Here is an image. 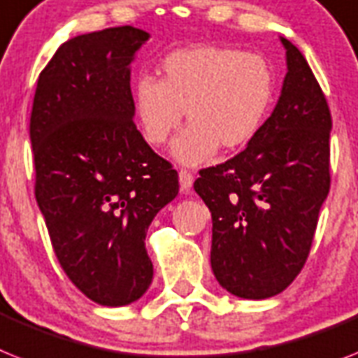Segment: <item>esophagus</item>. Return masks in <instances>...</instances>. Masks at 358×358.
<instances>
[{"label": "esophagus", "mask_w": 358, "mask_h": 358, "mask_svg": "<svg viewBox=\"0 0 358 358\" xmlns=\"http://www.w3.org/2000/svg\"><path fill=\"white\" fill-rule=\"evenodd\" d=\"M179 185H181V192H188L194 185V176L186 170H181L179 172Z\"/></svg>", "instance_id": "1"}]
</instances>
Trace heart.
Segmentation results:
<instances>
[{
  "mask_svg": "<svg viewBox=\"0 0 358 358\" xmlns=\"http://www.w3.org/2000/svg\"><path fill=\"white\" fill-rule=\"evenodd\" d=\"M276 94L273 67L259 55L220 45L177 49L162 60L161 82L141 76L133 85V111L144 141L172 144L185 166H199L225 152L241 150L264 128Z\"/></svg>",
  "mask_w": 358,
  "mask_h": 358,
  "instance_id": "1",
  "label": "heart"
}]
</instances>
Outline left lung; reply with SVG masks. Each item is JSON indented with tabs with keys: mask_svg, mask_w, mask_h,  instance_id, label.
I'll list each match as a JSON object with an SVG mask.
<instances>
[{
	"mask_svg": "<svg viewBox=\"0 0 358 358\" xmlns=\"http://www.w3.org/2000/svg\"><path fill=\"white\" fill-rule=\"evenodd\" d=\"M280 41L287 73L271 117L243 152L194 182L212 212L215 280L247 300L280 294L296 278L329 194L331 113L302 52Z\"/></svg>",
	"mask_w": 358,
	"mask_h": 358,
	"instance_id": "obj_1",
	"label": "left lung"
}]
</instances>
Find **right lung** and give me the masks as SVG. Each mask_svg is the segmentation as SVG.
I'll use <instances>...</instances> for the list:
<instances>
[{"instance_id": "obj_1", "label": "right lung", "mask_w": 358, "mask_h": 358, "mask_svg": "<svg viewBox=\"0 0 358 358\" xmlns=\"http://www.w3.org/2000/svg\"><path fill=\"white\" fill-rule=\"evenodd\" d=\"M148 40L131 25L71 38L32 104L36 201L52 249L71 282L108 307L148 291L146 232L179 192L176 170L133 124L131 62Z\"/></svg>"}]
</instances>
